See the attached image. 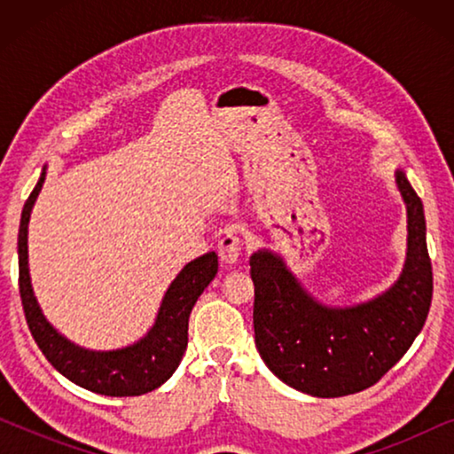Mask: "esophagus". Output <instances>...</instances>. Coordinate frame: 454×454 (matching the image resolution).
Masks as SVG:
<instances>
[{
	"mask_svg": "<svg viewBox=\"0 0 454 454\" xmlns=\"http://www.w3.org/2000/svg\"><path fill=\"white\" fill-rule=\"evenodd\" d=\"M241 247H244V241H241V238H238L235 233H227L219 244V256H221L223 262H225V264L238 262Z\"/></svg>",
	"mask_w": 454,
	"mask_h": 454,
	"instance_id": "esophagus-1",
	"label": "esophagus"
}]
</instances>
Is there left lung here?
<instances>
[{"label":"left lung","mask_w":454,"mask_h":454,"mask_svg":"<svg viewBox=\"0 0 454 454\" xmlns=\"http://www.w3.org/2000/svg\"><path fill=\"white\" fill-rule=\"evenodd\" d=\"M396 188L407 208V256L396 281L368 301L326 306L272 250L254 252V333L260 357L300 393L333 399L372 387L418 337L432 303L424 204L403 169Z\"/></svg>","instance_id":"left-lung-1"}]
</instances>
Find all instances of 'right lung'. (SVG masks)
I'll list each match as a JSON object with an SVG mask.
<instances>
[{
  "instance_id": "add662e5",
  "label": "right lung",
  "mask_w": 454,
  "mask_h": 454,
  "mask_svg": "<svg viewBox=\"0 0 454 454\" xmlns=\"http://www.w3.org/2000/svg\"><path fill=\"white\" fill-rule=\"evenodd\" d=\"M47 165L43 167L39 182L22 208L20 231H18V270H20V297L28 328L43 351L59 374L90 393L105 396H136L151 393L171 378L182 362L188 347L190 312L219 270L215 252L192 260L177 272L163 300L157 318L145 337L120 349L97 351L76 345L64 337L45 318L36 301L28 270V223L30 213L45 184Z\"/></svg>"
}]
</instances>
